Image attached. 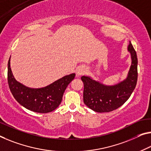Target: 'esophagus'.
I'll return each mask as SVG.
<instances>
[{
	"mask_svg": "<svg viewBox=\"0 0 151 151\" xmlns=\"http://www.w3.org/2000/svg\"><path fill=\"white\" fill-rule=\"evenodd\" d=\"M84 73H85L84 69L82 68V67H78L77 69H76V76H82Z\"/></svg>",
	"mask_w": 151,
	"mask_h": 151,
	"instance_id": "34e87169",
	"label": "esophagus"
}]
</instances>
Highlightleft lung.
<instances>
[{"mask_svg": "<svg viewBox=\"0 0 151 151\" xmlns=\"http://www.w3.org/2000/svg\"><path fill=\"white\" fill-rule=\"evenodd\" d=\"M127 50L130 52L132 65L126 80L114 86H105L88 76H82L83 82V102L96 112H110L126 103L135 89L138 80V59L129 41Z\"/></svg>", "mask_w": 151, "mask_h": 151, "instance_id": "8db88e82", "label": "left lung"}]
</instances>
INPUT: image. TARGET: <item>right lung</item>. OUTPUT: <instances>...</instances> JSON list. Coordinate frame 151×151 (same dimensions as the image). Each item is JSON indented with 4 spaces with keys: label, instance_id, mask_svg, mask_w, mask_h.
<instances>
[{
    "label": "right lung",
    "instance_id": "right-lung-1",
    "mask_svg": "<svg viewBox=\"0 0 151 151\" xmlns=\"http://www.w3.org/2000/svg\"><path fill=\"white\" fill-rule=\"evenodd\" d=\"M10 58L8 62V83L16 101L25 108L36 113H46L56 109L61 103L65 90L76 74L64 76L46 87L30 88L14 78L10 68Z\"/></svg>",
    "mask_w": 151,
    "mask_h": 151
}]
</instances>
